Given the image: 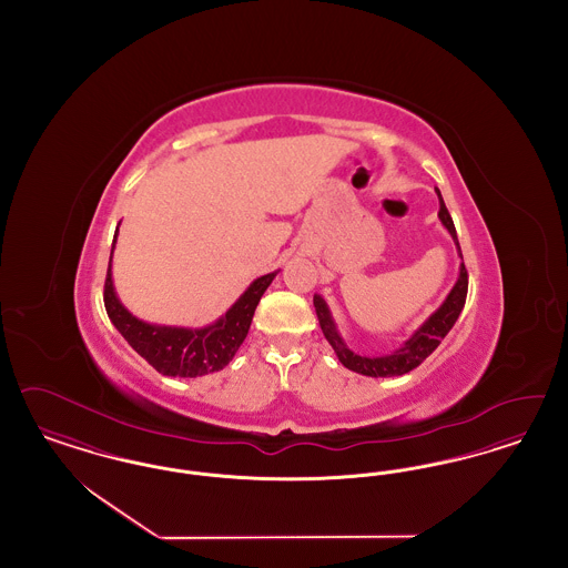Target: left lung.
Returning <instances> with one entry per match:
<instances>
[{
  "instance_id": "1",
  "label": "left lung",
  "mask_w": 568,
  "mask_h": 568,
  "mask_svg": "<svg viewBox=\"0 0 568 568\" xmlns=\"http://www.w3.org/2000/svg\"><path fill=\"white\" fill-rule=\"evenodd\" d=\"M434 191L438 195V219H440L443 227L449 232V236L454 239L456 248H458V255L462 257L454 219H452L445 202H443L440 191ZM466 292H468V274H466L464 262H462L459 264L458 281H456V285L452 287V292L447 294V297L443 300V304L406 338L398 349L385 353V355L353 352L352 347L347 345V341L343 338L338 325L334 322L332 311H329V306H327L324 297L315 294L313 304H315L317 320H320V325H322L325 341L332 345L338 362L345 368H349V371L357 373V375H364V377H400V375H406L408 371L417 368L440 345V341L447 336V332L458 322L459 313H462L464 302H466Z\"/></svg>"
}]
</instances>
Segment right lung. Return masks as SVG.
Wrapping results in <instances>:
<instances>
[{"label":"right lung","instance_id":"add662e5","mask_svg":"<svg viewBox=\"0 0 568 568\" xmlns=\"http://www.w3.org/2000/svg\"><path fill=\"white\" fill-rule=\"evenodd\" d=\"M121 225V223H119ZM116 234L110 248L109 274L104 285V306L110 322L119 334L130 343L138 355H142L158 373L165 377L195 378L223 371L243 345L253 313L260 297L268 290L278 271L268 272L255 278L241 297L221 315L216 322L204 327H181V325L149 324L138 320L125 308L114 292L112 281V253Z\"/></svg>","mask_w":568,"mask_h":568}]
</instances>
